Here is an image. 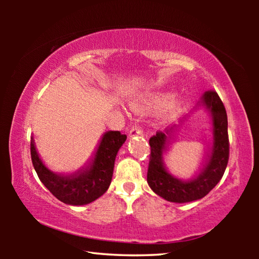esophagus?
Masks as SVG:
<instances>
[{
	"label": "esophagus",
	"mask_w": 259,
	"mask_h": 259,
	"mask_svg": "<svg viewBox=\"0 0 259 259\" xmlns=\"http://www.w3.org/2000/svg\"><path fill=\"white\" fill-rule=\"evenodd\" d=\"M142 135H143V131L137 125L133 126L131 130L129 131V138H133V137H135V136H142Z\"/></svg>",
	"instance_id": "34e87169"
}]
</instances>
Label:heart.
<instances>
[{"label": "heart", "instance_id": "heart-1", "mask_svg": "<svg viewBox=\"0 0 259 259\" xmlns=\"http://www.w3.org/2000/svg\"><path fill=\"white\" fill-rule=\"evenodd\" d=\"M172 98L174 96L169 93H156L154 95H152L150 98L144 100L143 103L136 105L135 109L137 112H148V111H153V109L163 108L167 106L169 103H171ZM178 107H179V104L172 103L168 107V111L175 112Z\"/></svg>", "mask_w": 259, "mask_h": 259}]
</instances>
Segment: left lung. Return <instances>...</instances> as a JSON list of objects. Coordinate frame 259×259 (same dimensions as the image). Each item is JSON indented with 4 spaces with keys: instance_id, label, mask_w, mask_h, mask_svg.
Instances as JSON below:
<instances>
[{
    "instance_id": "8db88e82",
    "label": "left lung",
    "mask_w": 259,
    "mask_h": 259,
    "mask_svg": "<svg viewBox=\"0 0 259 259\" xmlns=\"http://www.w3.org/2000/svg\"><path fill=\"white\" fill-rule=\"evenodd\" d=\"M198 106L204 107L211 116V145L205 153L202 168L194 177L183 181L165 168L164 154L172 144L178 125L156 133L150 139L151 155L147 183L152 191L170 202L185 203L204 198L221 181L229 162L230 144L227 134V115L224 105L214 91L204 93Z\"/></svg>"
}]
</instances>
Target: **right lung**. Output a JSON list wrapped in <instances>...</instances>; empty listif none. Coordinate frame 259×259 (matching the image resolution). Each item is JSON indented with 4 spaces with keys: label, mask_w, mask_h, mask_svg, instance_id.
I'll return each mask as SVG.
<instances>
[{
    "label": "right lung",
    "mask_w": 259,
    "mask_h": 259,
    "mask_svg": "<svg viewBox=\"0 0 259 259\" xmlns=\"http://www.w3.org/2000/svg\"><path fill=\"white\" fill-rule=\"evenodd\" d=\"M126 136L120 131H107L103 135L89 163L68 175L51 171L43 163L30 138V156L38 178L52 195L61 202L72 205L91 203L108 190L112 182L114 162Z\"/></svg>",
    "instance_id": "add662e5"
}]
</instances>
